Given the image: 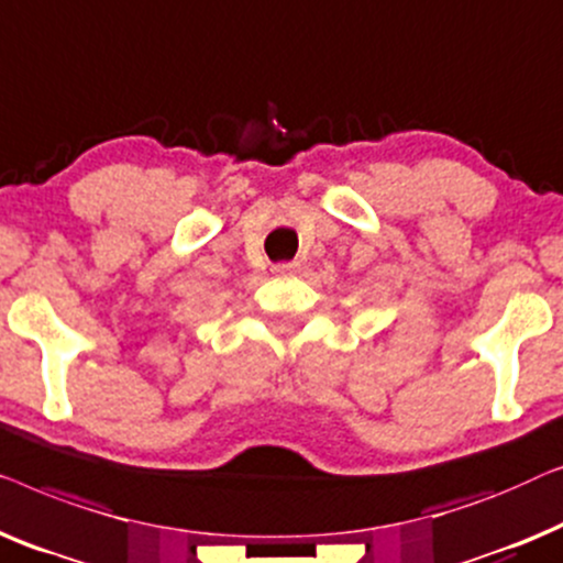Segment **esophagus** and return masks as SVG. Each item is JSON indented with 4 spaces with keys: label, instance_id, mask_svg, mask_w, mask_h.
Segmentation results:
<instances>
[{
    "label": "esophagus",
    "instance_id": "1",
    "mask_svg": "<svg viewBox=\"0 0 563 563\" xmlns=\"http://www.w3.org/2000/svg\"><path fill=\"white\" fill-rule=\"evenodd\" d=\"M292 267H296V265H292V263H280V265H275L273 271H275V273H290Z\"/></svg>",
    "mask_w": 563,
    "mask_h": 563
}]
</instances>
